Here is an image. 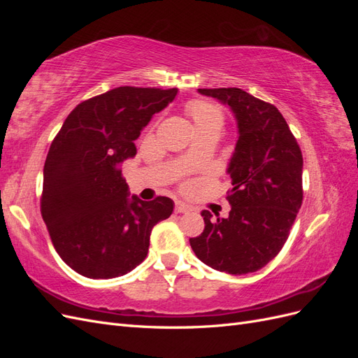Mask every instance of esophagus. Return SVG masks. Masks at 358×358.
I'll list each match as a JSON object with an SVG mask.
<instances>
[{
	"label": "esophagus",
	"mask_w": 358,
	"mask_h": 358,
	"mask_svg": "<svg viewBox=\"0 0 358 358\" xmlns=\"http://www.w3.org/2000/svg\"><path fill=\"white\" fill-rule=\"evenodd\" d=\"M191 210V208L188 204H185V203H182V201H178L176 203V208H175V212L176 213H187V212H189Z\"/></svg>",
	"instance_id": "obj_1"
}]
</instances>
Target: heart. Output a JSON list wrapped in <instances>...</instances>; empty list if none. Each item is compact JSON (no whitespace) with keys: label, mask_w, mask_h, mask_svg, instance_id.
<instances>
[{"label":"heart","mask_w":358,"mask_h":358,"mask_svg":"<svg viewBox=\"0 0 358 358\" xmlns=\"http://www.w3.org/2000/svg\"><path fill=\"white\" fill-rule=\"evenodd\" d=\"M187 113L191 117L196 133L208 129H221L224 125V115L220 106L210 101L194 100L187 106Z\"/></svg>","instance_id":"1"}]
</instances>
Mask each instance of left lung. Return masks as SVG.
Here are the masks:
<instances>
[{"label":"left lung","instance_id":"left-lung-1","mask_svg":"<svg viewBox=\"0 0 358 358\" xmlns=\"http://www.w3.org/2000/svg\"><path fill=\"white\" fill-rule=\"evenodd\" d=\"M199 92L230 107L239 136L227 169L231 210L216 220L203 210L204 230L189 243L215 270L252 273L279 254L294 224L303 200L301 150L273 104L239 88Z\"/></svg>","mask_w":358,"mask_h":358}]
</instances>
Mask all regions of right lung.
Returning a JSON list of instances; mask_svg holds the SVG:
<instances>
[{
	"instance_id": "right-lung-1",
	"label": "right lung",
	"mask_w": 358,
	"mask_h": 358,
	"mask_svg": "<svg viewBox=\"0 0 358 358\" xmlns=\"http://www.w3.org/2000/svg\"><path fill=\"white\" fill-rule=\"evenodd\" d=\"M178 90L119 86L86 100L64 121L43 169L41 216L53 246L74 272L110 279L148 255L150 231L173 212L169 197L129 196L121 166L134 140Z\"/></svg>"
}]
</instances>
